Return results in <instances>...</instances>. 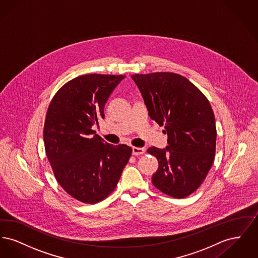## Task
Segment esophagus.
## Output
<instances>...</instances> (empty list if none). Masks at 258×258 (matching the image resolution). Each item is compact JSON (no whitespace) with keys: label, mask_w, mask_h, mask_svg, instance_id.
<instances>
[{"label":"esophagus","mask_w":258,"mask_h":258,"mask_svg":"<svg viewBox=\"0 0 258 258\" xmlns=\"http://www.w3.org/2000/svg\"><path fill=\"white\" fill-rule=\"evenodd\" d=\"M145 153V149L140 147H133V155L135 156H140Z\"/></svg>","instance_id":"1"}]
</instances>
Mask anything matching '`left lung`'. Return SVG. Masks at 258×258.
<instances>
[{
  "instance_id": "8db88e82",
  "label": "left lung",
  "mask_w": 258,
  "mask_h": 258,
  "mask_svg": "<svg viewBox=\"0 0 258 258\" xmlns=\"http://www.w3.org/2000/svg\"><path fill=\"white\" fill-rule=\"evenodd\" d=\"M152 120L168 136L165 149L149 148L159 160L153 184L166 196H190L205 180L216 152L217 128L208 98L188 79L173 73L132 75Z\"/></svg>"
}]
</instances>
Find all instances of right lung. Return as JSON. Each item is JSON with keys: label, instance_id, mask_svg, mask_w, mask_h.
<instances>
[{"label": "right lung", "instance_id": "add662e5", "mask_svg": "<svg viewBox=\"0 0 258 258\" xmlns=\"http://www.w3.org/2000/svg\"><path fill=\"white\" fill-rule=\"evenodd\" d=\"M124 75L85 74L61 86L50 102L43 126L47 159L57 182L74 199L95 204L113 192L133 149L114 146L92 130Z\"/></svg>", "mask_w": 258, "mask_h": 258}]
</instances>
